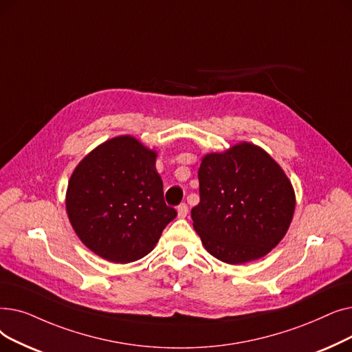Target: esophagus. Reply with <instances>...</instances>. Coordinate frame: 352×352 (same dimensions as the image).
Returning <instances> with one entry per match:
<instances>
[{
  "label": "esophagus",
  "mask_w": 352,
  "mask_h": 352,
  "mask_svg": "<svg viewBox=\"0 0 352 352\" xmlns=\"http://www.w3.org/2000/svg\"><path fill=\"white\" fill-rule=\"evenodd\" d=\"M188 205L186 204H180L179 206H177V214H179V217H185L186 214H188Z\"/></svg>",
  "instance_id": "34e87169"
}]
</instances>
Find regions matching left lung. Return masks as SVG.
Listing matches in <instances>:
<instances>
[{
  "mask_svg": "<svg viewBox=\"0 0 352 352\" xmlns=\"http://www.w3.org/2000/svg\"><path fill=\"white\" fill-rule=\"evenodd\" d=\"M193 228L208 252L226 263L265 256L285 236L295 209L289 179L261 147L241 143L210 153L197 172Z\"/></svg>",
  "mask_w": 352,
  "mask_h": 352,
  "instance_id": "obj_1",
  "label": "left lung"
}]
</instances>
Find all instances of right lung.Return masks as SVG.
Segmentation results:
<instances>
[{
    "instance_id": "right-lung-1",
    "label": "right lung",
    "mask_w": 352,
    "mask_h": 352,
    "mask_svg": "<svg viewBox=\"0 0 352 352\" xmlns=\"http://www.w3.org/2000/svg\"><path fill=\"white\" fill-rule=\"evenodd\" d=\"M156 153L120 136L80 162L67 189V213L81 239L107 261L127 263L146 256L177 212L167 206Z\"/></svg>"
}]
</instances>
